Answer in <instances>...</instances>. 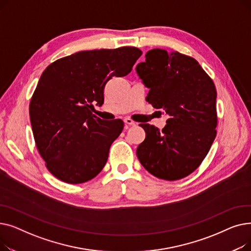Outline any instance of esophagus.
Returning <instances> with one entry per match:
<instances>
[{
  "mask_svg": "<svg viewBox=\"0 0 251 251\" xmlns=\"http://www.w3.org/2000/svg\"><path fill=\"white\" fill-rule=\"evenodd\" d=\"M124 123L127 124V125H130V126H135L136 125V123L133 120H131L130 118H125L124 119Z\"/></svg>",
  "mask_w": 251,
  "mask_h": 251,
  "instance_id": "esophagus-1",
  "label": "esophagus"
}]
</instances>
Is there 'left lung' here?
Returning a JSON list of instances; mask_svg holds the SVG:
<instances>
[{"label": "left lung", "instance_id": "8db88e82", "mask_svg": "<svg viewBox=\"0 0 251 251\" xmlns=\"http://www.w3.org/2000/svg\"><path fill=\"white\" fill-rule=\"evenodd\" d=\"M136 72L150 88L147 100L168 116L160 131L140 124L146 139L136 151L139 162L160 179L174 181L200 167L217 135V90L210 77L195 59L153 49Z\"/></svg>", "mask_w": 251, "mask_h": 251}]
</instances>
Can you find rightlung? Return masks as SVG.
Masks as SVG:
<instances>
[{
  "label": "right lung",
  "mask_w": 251,
  "mask_h": 251,
  "mask_svg": "<svg viewBox=\"0 0 251 251\" xmlns=\"http://www.w3.org/2000/svg\"><path fill=\"white\" fill-rule=\"evenodd\" d=\"M142 51L134 47L75 52L49 65L29 104L36 148L50 172L70 184L95 178L121 134L120 119L105 121L92 114L103 103L112 77L129 74Z\"/></svg>",
  "instance_id": "1"
}]
</instances>
